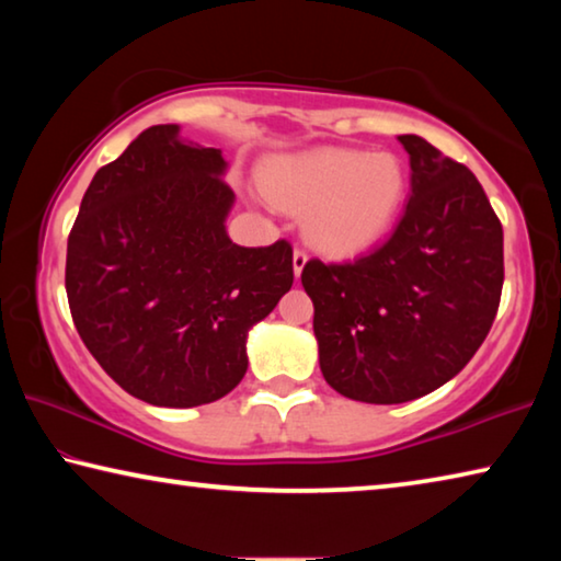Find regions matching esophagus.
I'll return each mask as SVG.
<instances>
[{
  "mask_svg": "<svg viewBox=\"0 0 561 561\" xmlns=\"http://www.w3.org/2000/svg\"><path fill=\"white\" fill-rule=\"evenodd\" d=\"M291 267H294V277H301L304 267H307V252L294 250V254H291Z\"/></svg>",
  "mask_w": 561,
  "mask_h": 561,
  "instance_id": "esophagus-1",
  "label": "esophagus"
}]
</instances>
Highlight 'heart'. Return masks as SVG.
Returning <instances> with one entry per match:
<instances>
[{
  "label": "heart",
  "instance_id": "obj_1",
  "mask_svg": "<svg viewBox=\"0 0 561 561\" xmlns=\"http://www.w3.org/2000/svg\"><path fill=\"white\" fill-rule=\"evenodd\" d=\"M264 195L304 215V232L331 257H351L386 234L401 207L405 173L391 153L317 148L260 170Z\"/></svg>",
  "mask_w": 561,
  "mask_h": 561
}]
</instances>
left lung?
<instances>
[{"label":"left lung","instance_id":"obj_1","mask_svg":"<svg viewBox=\"0 0 561 561\" xmlns=\"http://www.w3.org/2000/svg\"><path fill=\"white\" fill-rule=\"evenodd\" d=\"M411 195L388 240L346 264L307 262L327 383L351 401L405 403L458 376L495 321L502 225L468 168L398 136Z\"/></svg>","mask_w":561,"mask_h":561}]
</instances>
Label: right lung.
I'll return each mask as SVG.
<instances>
[{
  "label": "right lung",
  "instance_id": "right-lung-1",
  "mask_svg": "<svg viewBox=\"0 0 561 561\" xmlns=\"http://www.w3.org/2000/svg\"><path fill=\"white\" fill-rule=\"evenodd\" d=\"M227 160L150 126L93 175L66 247L76 331L123 391L160 408L213 403L247 374L250 329L291 289L289 242L227 234Z\"/></svg>",
  "mask_w": 561,
  "mask_h": 561
}]
</instances>
